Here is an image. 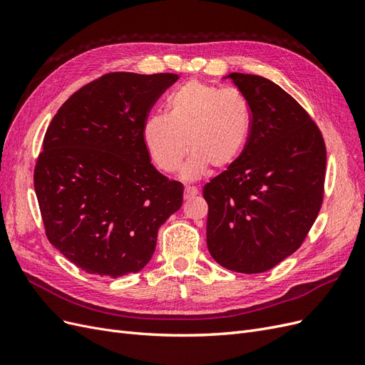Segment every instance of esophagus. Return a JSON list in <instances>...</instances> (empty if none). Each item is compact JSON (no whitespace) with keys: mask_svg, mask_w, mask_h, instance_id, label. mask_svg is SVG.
Wrapping results in <instances>:
<instances>
[{"mask_svg":"<svg viewBox=\"0 0 365 365\" xmlns=\"http://www.w3.org/2000/svg\"><path fill=\"white\" fill-rule=\"evenodd\" d=\"M197 195V189H195V187H185L184 189V200H192V197H195Z\"/></svg>","mask_w":365,"mask_h":365,"instance_id":"34e87169","label":"esophagus"}]
</instances>
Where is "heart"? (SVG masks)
Segmentation results:
<instances>
[{
    "instance_id": "heart-1",
    "label": "heart",
    "mask_w": 365,
    "mask_h": 365,
    "mask_svg": "<svg viewBox=\"0 0 365 365\" xmlns=\"http://www.w3.org/2000/svg\"><path fill=\"white\" fill-rule=\"evenodd\" d=\"M168 114H150L141 138L150 160L164 173L178 170L187 146L192 155L181 169L184 181H197L210 165L225 169L244 152L251 129V109L236 90L189 81L165 101Z\"/></svg>"
}]
</instances>
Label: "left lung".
I'll list each match as a JSON object with an SVG mask.
<instances>
[{"mask_svg":"<svg viewBox=\"0 0 365 365\" xmlns=\"http://www.w3.org/2000/svg\"><path fill=\"white\" fill-rule=\"evenodd\" d=\"M251 129L240 157L204 187L207 247L230 271L264 272L302 245L323 202L326 148L292 96L262 76L231 73Z\"/></svg>","mask_w":365,"mask_h":365,"instance_id":"left-lung-1","label":"left lung"}]
</instances>
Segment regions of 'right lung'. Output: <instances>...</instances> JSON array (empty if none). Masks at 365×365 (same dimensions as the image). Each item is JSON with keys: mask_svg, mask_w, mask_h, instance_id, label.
Returning a JSON list of instances; mask_svg holds the SVG:
<instances>
[{"mask_svg": "<svg viewBox=\"0 0 365 365\" xmlns=\"http://www.w3.org/2000/svg\"><path fill=\"white\" fill-rule=\"evenodd\" d=\"M178 74L111 73L65 102L43 137L35 192L51 245L101 277L138 272L184 187L150 164L141 128Z\"/></svg>", "mask_w": 365, "mask_h": 365, "instance_id": "add662e5", "label": "right lung"}]
</instances>
